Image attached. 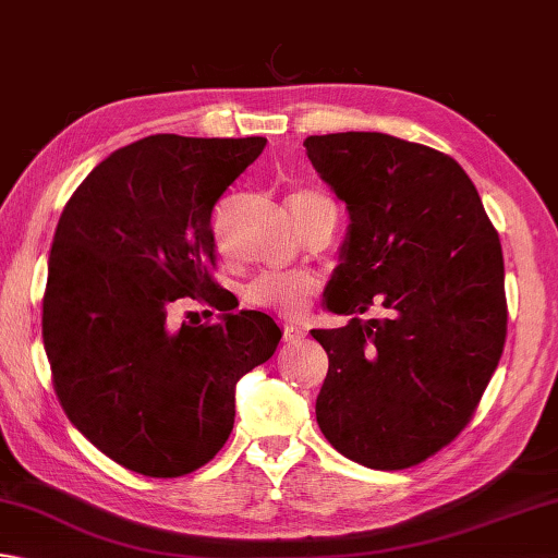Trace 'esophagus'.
<instances>
[{"label":"esophagus","instance_id":"1","mask_svg":"<svg viewBox=\"0 0 558 558\" xmlns=\"http://www.w3.org/2000/svg\"><path fill=\"white\" fill-rule=\"evenodd\" d=\"M303 338H306V330L299 328V325H293V323L283 325V342L296 344V342H301Z\"/></svg>","mask_w":558,"mask_h":558}]
</instances>
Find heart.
I'll list each match as a JSON object with an SVG mask.
<instances>
[{
  "label": "heart",
  "instance_id": "b5f03b06",
  "mask_svg": "<svg viewBox=\"0 0 558 558\" xmlns=\"http://www.w3.org/2000/svg\"><path fill=\"white\" fill-rule=\"evenodd\" d=\"M323 202H330V198L315 192V189H296L289 194V208L293 216L306 214L308 208ZM318 287V277L308 275V271H269V275H262L250 283L243 299L247 306L271 308L281 315H299Z\"/></svg>",
  "mask_w": 558,
  "mask_h": 558
}]
</instances>
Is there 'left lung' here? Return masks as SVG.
I'll list each match as a JSON object with an SVG mask.
<instances>
[{"label":"left lung","mask_w":558,"mask_h":558,"mask_svg":"<svg viewBox=\"0 0 558 558\" xmlns=\"http://www.w3.org/2000/svg\"><path fill=\"white\" fill-rule=\"evenodd\" d=\"M303 145L350 211L325 306L384 308V318L311 330L330 362L315 417L356 464L415 466L469 425L500 362L498 230L461 165L427 145L364 131Z\"/></svg>","instance_id":"8db88e82"}]
</instances>
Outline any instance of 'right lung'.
Masks as SVG:
<instances>
[{
	"label": "right lung",
	"mask_w": 558,
	"mask_h": 558,
	"mask_svg": "<svg viewBox=\"0 0 558 558\" xmlns=\"http://www.w3.org/2000/svg\"><path fill=\"white\" fill-rule=\"evenodd\" d=\"M265 145L148 135L94 167L62 208L44 296L52 386L70 423L135 474L208 464L233 433L235 384L281 340L259 311L170 323L186 296L226 311L214 206Z\"/></svg>",
	"instance_id": "add662e5"
}]
</instances>
